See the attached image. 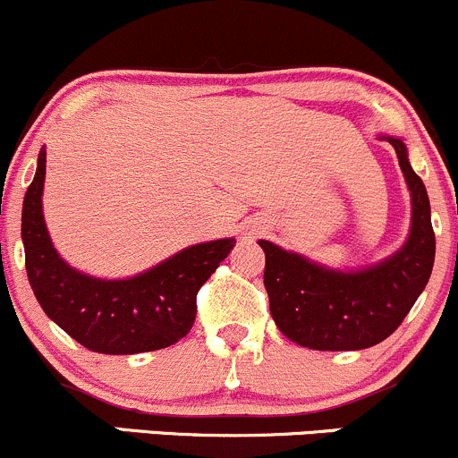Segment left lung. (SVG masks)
I'll list each match as a JSON object with an SVG mask.
<instances>
[{
	"label": "left lung",
	"mask_w": 458,
	"mask_h": 458,
	"mask_svg": "<svg viewBox=\"0 0 458 458\" xmlns=\"http://www.w3.org/2000/svg\"><path fill=\"white\" fill-rule=\"evenodd\" d=\"M383 140L394 146L412 203L410 233L399 250L372 266L336 270L259 239L270 315L281 335L303 348L345 352L381 344L412 310L432 275L437 246L428 191L410 165L403 140Z\"/></svg>",
	"instance_id": "left-lung-1"
}]
</instances>
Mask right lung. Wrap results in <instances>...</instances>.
<instances>
[{"label": "right lung", "mask_w": 458, "mask_h": 458, "mask_svg": "<svg viewBox=\"0 0 458 458\" xmlns=\"http://www.w3.org/2000/svg\"><path fill=\"white\" fill-rule=\"evenodd\" d=\"M46 148L21 210V242L30 288L46 312L77 344L99 354L168 348L191 332L197 293L234 248V237L197 243L126 279H99L66 263L44 219Z\"/></svg>", "instance_id": "1"}]
</instances>
